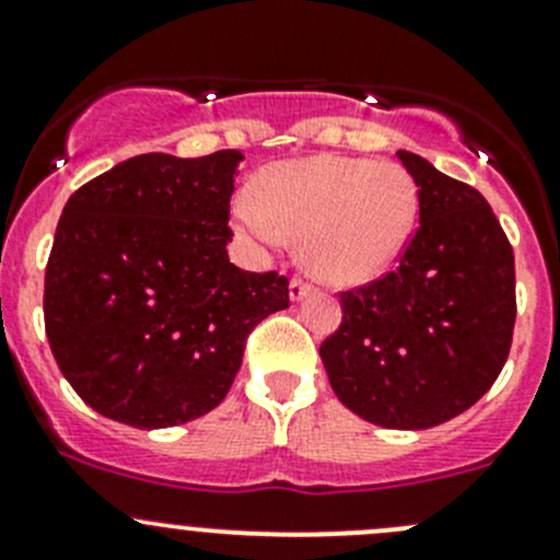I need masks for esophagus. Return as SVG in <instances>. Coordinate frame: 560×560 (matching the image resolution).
<instances>
[{"label":"esophagus","mask_w":560,"mask_h":560,"mask_svg":"<svg viewBox=\"0 0 560 560\" xmlns=\"http://www.w3.org/2000/svg\"><path fill=\"white\" fill-rule=\"evenodd\" d=\"M308 292H312V284H308V281H303V279H292L290 281V301H295V303L303 301Z\"/></svg>","instance_id":"esophagus-1"}]
</instances>
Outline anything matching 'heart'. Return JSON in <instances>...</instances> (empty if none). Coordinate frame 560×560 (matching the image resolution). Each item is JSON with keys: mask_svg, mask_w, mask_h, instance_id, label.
<instances>
[{"mask_svg": "<svg viewBox=\"0 0 560 560\" xmlns=\"http://www.w3.org/2000/svg\"><path fill=\"white\" fill-rule=\"evenodd\" d=\"M233 217L259 246L301 235V257L316 279L349 287L380 276L409 244L417 189L398 165L322 154L268 167Z\"/></svg>", "mask_w": 560, "mask_h": 560, "instance_id": "heart-1", "label": "heart"}]
</instances>
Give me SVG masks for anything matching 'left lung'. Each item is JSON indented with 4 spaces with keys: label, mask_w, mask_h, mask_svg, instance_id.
<instances>
[{
    "label": "left lung",
    "mask_w": 560,
    "mask_h": 560,
    "mask_svg": "<svg viewBox=\"0 0 560 560\" xmlns=\"http://www.w3.org/2000/svg\"><path fill=\"white\" fill-rule=\"evenodd\" d=\"M420 228L393 273L341 292L319 358L349 411L395 431L442 425L499 380L515 330V254L474 186L398 151Z\"/></svg>",
    "instance_id": "1"
}]
</instances>
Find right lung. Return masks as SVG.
I'll return each mask as SVG.
<instances>
[{
	"label": "right lung",
	"mask_w": 560,
	"mask_h": 560,
	"mask_svg": "<svg viewBox=\"0 0 560 560\" xmlns=\"http://www.w3.org/2000/svg\"><path fill=\"white\" fill-rule=\"evenodd\" d=\"M244 154H140L67 200L45 268V332L72 389L107 420L171 428L217 409L246 338L290 281L228 257Z\"/></svg>",
	"instance_id": "1"
}]
</instances>
